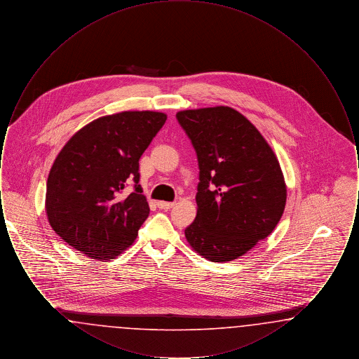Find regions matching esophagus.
I'll use <instances>...</instances> for the list:
<instances>
[{"instance_id":"obj_1","label":"esophagus","mask_w":359,"mask_h":359,"mask_svg":"<svg viewBox=\"0 0 359 359\" xmlns=\"http://www.w3.org/2000/svg\"><path fill=\"white\" fill-rule=\"evenodd\" d=\"M175 203H172V202H157V207L158 208H161V210H170L173 207Z\"/></svg>"}]
</instances>
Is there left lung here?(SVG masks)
<instances>
[{"label":"left lung","mask_w":359,"mask_h":359,"mask_svg":"<svg viewBox=\"0 0 359 359\" xmlns=\"http://www.w3.org/2000/svg\"><path fill=\"white\" fill-rule=\"evenodd\" d=\"M196 152L198 214L186 238L201 256L226 262L266 238L287 188L272 148L237 110L218 106L176 114Z\"/></svg>","instance_id":"obj_1"}]
</instances>
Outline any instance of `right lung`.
<instances>
[{
    "label": "right lung",
    "mask_w": 359,
    "mask_h": 359,
    "mask_svg": "<svg viewBox=\"0 0 359 359\" xmlns=\"http://www.w3.org/2000/svg\"><path fill=\"white\" fill-rule=\"evenodd\" d=\"M167 121L164 113L123 111L71 137L47 180L46 211L55 233L95 259L120 256L149 215L138 160ZM134 183L130 194L124 192Z\"/></svg>",
    "instance_id": "add662e5"
}]
</instances>
